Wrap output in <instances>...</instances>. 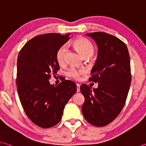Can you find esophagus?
I'll use <instances>...</instances> for the list:
<instances>
[{
    "instance_id": "obj_1",
    "label": "esophagus",
    "mask_w": 146,
    "mask_h": 146,
    "mask_svg": "<svg viewBox=\"0 0 146 146\" xmlns=\"http://www.w3.org/2000/svg\"><path fill=\"white\" fill-rule=\"evenodd\" d=\"M80 84H76V92H79L80 91Z\"/></svg>"
}]
</instances>
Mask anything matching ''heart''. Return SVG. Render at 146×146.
<instances>
[{
    "mask_svg": "<svg viewBox=\"0 0 146 146\" xmlns=\"http://www.w3.org/2000/svg\"><path fill=\"white\" fill-rule=\"evenodd\" d=\"M73 46L78 50L82 57H90L93 54L94 47L91 42L87 39L84 38H77L73 42ZM67 46L63 45L58 50L57 52V60L60 64H62L65 62V55ZM86 71L84 70H76L75 68H71L68 71L67 75L75 80H78L80 75L85 73Z\"/></svg>",
    "mask_w": 146,
    "mask_h": 146,
    "instance_id": "heart-1",
    "label": "heart"
}]
</instances>
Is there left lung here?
Instances as JSON below:
<instances>
[{
    "instance_id": "obj_1",
    "label": "left lung",
    "mask_w": 146,
    "mask_h": 146,
    "mask_svg": "<svg viewBox=\"0 0 146 146\" xmlns=\"http://www.w3.org/2000/svg\"><path fill=\"white\" fill-rule=\"evenodd\" d=\"M98 46L96 62L89 80L98 83L91 89L82 84L85 98L82 111L86 120L95 126L113 121L123 109L131 84L130 59L128 48L121 39L102 32L86 34Z\"/></svg>"
}]
</instances>
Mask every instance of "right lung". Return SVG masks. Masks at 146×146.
<instances>
[{
	"instance_id": "obj_1",
	"label": "right lung",
	"mask_w": 146,
	"mask_h": 146,
	"mask_svg": "<svg viewBox=\"0 0 146 146\" xmlns=\"http://www.w3.org/2000/svg\"><path fill=\"white\" fill-rule=\"evenodd\" d=\"M70 34L48 33L31 39L20 50L17 60V86L23 110L41 128L52 127L61 119L66 103L76 92V85L66 80L50 84L57 73V52L70 39Z\"/></svg>"
}]
</instances>
